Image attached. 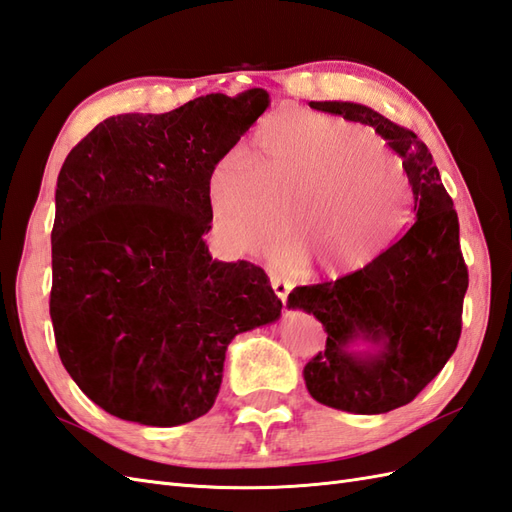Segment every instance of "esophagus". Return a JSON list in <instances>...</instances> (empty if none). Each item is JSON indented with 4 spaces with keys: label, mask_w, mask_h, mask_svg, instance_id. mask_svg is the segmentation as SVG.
I'll return each instance as SVG.
<instances>
[{
    "label": "esophagus",
    "mask_w": 512,
    "mask_h": 512,
    "mask_svg": "<svg viewBox=\"0 0 512 512\" xmlns=\"http://www.w3.org/2000/svg\"><path fill=\"white\" fill-rule=\"evenodd\" d=\"M270 285H272L274 294H277V296L283 300V303H285L287 294H290V292H292V287H294V283H292V281H287V279L279 277V274H272V277H270Z\"/></svg>",
    "instance_id": "1"
}]
</instances>
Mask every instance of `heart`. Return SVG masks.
<instances>
[{"label":"heart","instance_id":"b5f03b06","mask_svg":"<svg viewBox=\"0 0 512 512\" xmlns=\"http://www.w3.org/2000/svg\"><path fill=\"white\" fill-rule=\"evenodd\" d=\"M209 203L222 242L255 257L277 251L292 218L283 264L307 259L326 277L372 266L411 220L409 181L376 134L298 108L270 114L246 151L220 157Z\"/></svg>","mask_w":512,"mask_h":512}]
</instances>
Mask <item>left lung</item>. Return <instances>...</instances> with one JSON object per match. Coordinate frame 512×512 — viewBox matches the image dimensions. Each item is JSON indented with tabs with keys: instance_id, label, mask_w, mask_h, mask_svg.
<instances>
[{
	"instance_id": "8db88e82",
	"label": "left lung",
	"mask_w": 512,
	"mask_h": 512,
	"mask_svg": "<svg viewBox=\"0 0 512 512\" xmlns=\"http://www.w3.org/2000/svg\"><path fill=\"white\" fill-rule=\"evenodd\" d=\"M309 106L374 127L402 157L413 190V225L383 257L365 270L296 287L287 296V307L313 313L326 331V348L303 372L311 398L348 413H387L409 404L443 370L461 337L469 274L458 216L415 131L361 103ZM361 338L377 350L352 351Z\"/></svg>"
}]
</instances>
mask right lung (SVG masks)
Wrapping results in <instances>:
<instances>
[{
    "instance_id": "add662e5",
    "label": "right lung",
    "mask_w": 512,
    "mask_h": 512,
    "mask_svg": "<svg viewBox=\"0 0 512 512\" xmlns=\"http://www.w3.org/2000/svg\"><path fill=\"white\" fill-rule=\"evenodd\" d=\"M268 103L251 88L110 116L62 164L49 313L62 365L114 417L168 428L205 415L231 339L281 316L264 268L205 244L212 168Z\"/></svg>"
}]
</instances>
